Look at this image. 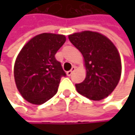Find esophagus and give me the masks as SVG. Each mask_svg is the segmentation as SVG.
<instances>
[{"instance_id":"esophagus-1","label":"esophagus","mask_w":135,"mask_h":135,"mask_svg":"<svg viewBox=\"0 0 135 135\" xmlns=\"http://www.w3.org/2000/svg\"><path fill=\"white\" fill-rule=\"evenodd\" d=\"M75 69H76V67L75 66H73L72 67V69L69 70V71H68V72H66V75H67L68 76H70L71 75H72V73L75 71Z\"/></svg>"}]
</instances>
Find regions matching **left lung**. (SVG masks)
Returning <instances> with one entry per match:
<instances>
[{
  "instance_id": "8db88e82",
  "label": "left lung",
  "mask_w": 135,
  "mask_h": 135,
  "mask_svg": "<svg viewBox=\"0 0 135 135\" xmlns=\"http://www.w3.org/2000/svg\"><path fill=\"white\" fill-rule=\"evenodd\" d=\"M69 40L81 52L86 77L76 84L78 93L100 101L111 94L121 76V59L114 44L105 35L93 31H82L69 35Z\"/></svg>"
}]
</instances>
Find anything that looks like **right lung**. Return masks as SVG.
<instances>
[{
    "label": "right lung",
    "mask_w": 135,
    "mask_h": 135,
    "mask_svg": "<svg viewBox=\"0 0 135 135\" xmlns=\"http://www.w3.org/2000/svg\"><path fill=\"white\" fill-rule=\"evenodd\" d=\"M66 40L65 35L44 33L31 38L19 51L14 77L18 91L27 102L41 105L57 93L66 73L55 55Z\"/></svg>",
    "instance_id": "right-lung-1"
}]
</instances>
